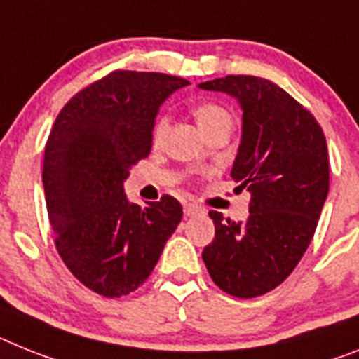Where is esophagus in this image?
Here are the masks:
<instances>
[{
	"instance_id": "1",
	"label": "esophagus",
	"mask_w": 359,
	"mask_h": 359,
	"mask_svg": "<svg viewBox=\"0 0 359 359\" xmlns=\"http://www.w3.org/2000/svg\"><path fill=\"white\" fill-rule=\"evenodd\" d=\"M204 210L197 204H191V203H186L184 204V215L186 217H197V215H203Z\"/></svg>"
}]
</instances>
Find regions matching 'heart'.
Wrapping results in <instances>:
<instances>
[{"mask_svg":"<svg viewBox=\"0 0 359 359\" xmlns=\"http://www.w3.org/2000/svg\"><path fill=\"white\" fill-rule=\"evenodd\" d=\"M191 111H194L195 120H197L198 128L203 129L204 135H208L213 129L221 128V126H230L231 128V122H233L230 111L219 102H198L197 105H194ZM165 129H168V118L158 116L151 129V140L155 146H158L164 140Z\"/></svg>","mask_w":359,"mask_h":359,"instance_id":"1","label":"heart"}]
</instances>
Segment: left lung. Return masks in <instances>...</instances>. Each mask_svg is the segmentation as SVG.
Masks as SVG:
<instances>
[{
  "label": "left lung",
  "mask_w": 359,
  "mask_h": 359,
  "mask_svg": "<svg viewBox=\"0 0 359 359\" xmlns=\"http://www.w3.org/2000/svg\"><path fill=\"white\" fill-rule=\"evenodd\" d=\"M198 87L241 104L231 179L252 195L245 222L210 212L215 239L204 248V264L226 294L263 296L290 276L314 237L328 194L327 140L310 111L270 80L230 74Z\"/></svg>",
  "instance_id": "1"
}]
</instances>
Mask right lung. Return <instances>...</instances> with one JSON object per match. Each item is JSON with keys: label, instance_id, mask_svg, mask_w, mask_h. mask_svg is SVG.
Returning a JSON list of instances; mask_svg holds the SVG:
<instances>
[{"label": "right lung", "instance_id": "add662e5", "mask_svg": "<svg viewBox=\"0 0 359 359\" xmlns=\"http://www.w3.org/2000/svg\"><path fill=\"white\" fill-rule=\"evenodd\" d=\"M188 80L162 72L113 71L72 96L56 116L43 156V189L54 245L89 290L122 297L144 285L182 219L162 195L129 203L123 180L151 151L162 102Z\"/></svg>", "mask_w": 359, "mask_h": 359}]
</instances>
